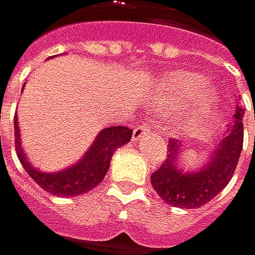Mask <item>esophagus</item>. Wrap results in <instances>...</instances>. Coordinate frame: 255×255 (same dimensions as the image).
Returning a JSON list of instances; mask_svg holds the SVG:
<instances>
[{
    "label": "esophagus",
    "mask_w": 255,
    "mask_h": 255,
    "mask_svg": "<svg viewBox=\"0 0 255 255\" xmlns=\"http://www.w3.org/2000/svg\"><path fill=\"white\" fill-rule=\"evenodd\" d=\"M149 130H151L149 124H146L145 121H139L137 125L134 127V130H133V140H134V142L140 140L145 134L149 133Z\"/></svg>",
    "instance_id": "esophagus-1"
}]
</instances>
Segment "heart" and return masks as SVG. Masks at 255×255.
Masks as SVG:
<instances>
[{
    "instance_id": "1",
    "label": "heart",
    "mask_w": 255,
    "mask_h": 255,
    "mask_svg": "<svg viewBox=\"0 0 255 255\" xmlns=\"http://www.w3.org/2000/svg\"><path fill=\"white\" fill-rule=\"evenodd\" d=\"M206 88V79L193 71H169L160 80L157 86V94L154 98V106L158 110L170 112L184 104L193 103L200 98V103L205 104L211 95H203ZM203 112V107H200Z\"/></svg>"
}]
</instances>
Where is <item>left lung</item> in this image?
Instances as JSON below:
<instances>
[{
  "label": "left lung",
  "instance_id": "left-lung-1",
  "mask_svg": "<svg viewBox=\"0 0 255 255\" xmlns=\"http://www.w3.org/2000/svg\"><path fill=\"white\" fill-rule=\"evenodd\" d=\"M233 116V124L209 149L208 161L199 169H184L179 161L181 142L169 140L167 158L151 175V184L164 202L182 209H196L211 202L230 182L244 145V110L238 106Z\"/></svg>",
  "mask_w": 255,
  "mask_h": 255
}]
</instances>
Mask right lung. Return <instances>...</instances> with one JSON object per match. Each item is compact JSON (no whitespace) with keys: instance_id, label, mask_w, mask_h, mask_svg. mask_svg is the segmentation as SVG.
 <instances>
[{"instance_id":"1","label":"right lung","mask_w":255,"mask_h":255,"mask_svg":"<svg viewBox=\"0 0 255 255\" xmlns=\"http://www.w3.org/2000/svg\"><path fill=\"white\" fill-rule=\"evenodd\" d=\"M131 136L133 130L127 127H107L97 134L89 149L77 163L58 172H41L26 158L20 143L17 118L14 119V143L19 161L34 182H37L44 191L59 197H74L95 188L104 179L115 151L128 143Z\"/></svg>"}]
</instances>
